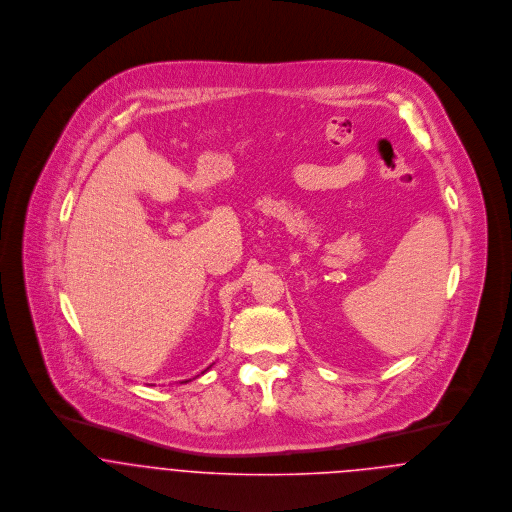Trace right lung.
<instances>
[{"mask_svg": "<svg viewBox=\"0 0 512 512\" xmlns=\"http://www.w3.org/2000/svg\"><path fill=\"white\" fill-rule=\"evenodd\" d=\"M185 382H189V380H185Z\"/></svg>", "mask_w": 512, "mask_h": 512, "instance_id": "right-lung-1", "label": "right lung"}]
</instances>
